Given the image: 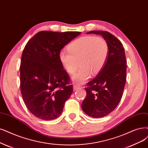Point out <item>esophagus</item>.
I'll return each instance as SVG.
<instances>
[{
    "label": "esophagus",
    "instance_id": "esophagus-1",
    "mask_svg": "<svg viewBox=\"0 0 148 148\" xmlns=\"http://www.w3.org/2000/svg\"><path fill=\"white\" fill-rule=\"evenodd\" d=\"M79 88H80V86L78 85H74L73 86V90L74 91H76V90L79 89Z\"/></svg>",
    "mask_w": 148,
    "mask_h": 148
}]
</instances>
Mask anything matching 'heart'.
<instances>
[{
  "label": "heart",
  "mask_w": 148,
  "mask_h": 148,
  "mask_svg": "<svg viewBox=\"0 0 148 148\" xmlns=\"http://www.w3.org/2000/svg\"><path fill=\"white\" fill-rule=\"evenodd\" d=\"M68 51L62 50L58 53V60L62 67L73 76L76 83L83 84L91 73H99L104 66L108 54V46L105 39L101 36H84L71 42L67 47Z\"/></svg>",
  "instance_id": "obj_1"
}]
</instances>
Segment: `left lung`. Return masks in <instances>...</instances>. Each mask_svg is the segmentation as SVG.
<instances>
[{
	"label": "left lung",
	"instance_id": "8db88e82",
	"mask_svg": "<svg viewBox=\"0 0 148 148\" xmlns=\"http://www.w3.org/2000/svg\"><path fill=\"white\" fill-rule=\"evenodd\" d=\"M87 34L102 36L107 42L108 54L102 69L87 84L82 110L89 116L102 118L115 108L123 96L126 80V59L123 45L116 37L106 31L94 30Z\"/></svg>",
	"mask_w": 148,
	"mask_h": 148
}]
</instances>
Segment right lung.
<instances>
[{
    "instance_id": "obj_1",
    "label": "right lung",
    "mask_w": 148,
    "mask_h": 148,
    "mask_svg": "<svg viewBox=\"0 0 148 148\" xmlns=\"http://www.w3.org/2000/svg\"><path fill=\"white\" fill-rule=\"evenodd\" d=\"M79 32L41 31L27 43L20 65L23 101L36 117L52 120L62 114L73 93L69 77L58 60V53Z\"/></svg>"
}]
</instances>
